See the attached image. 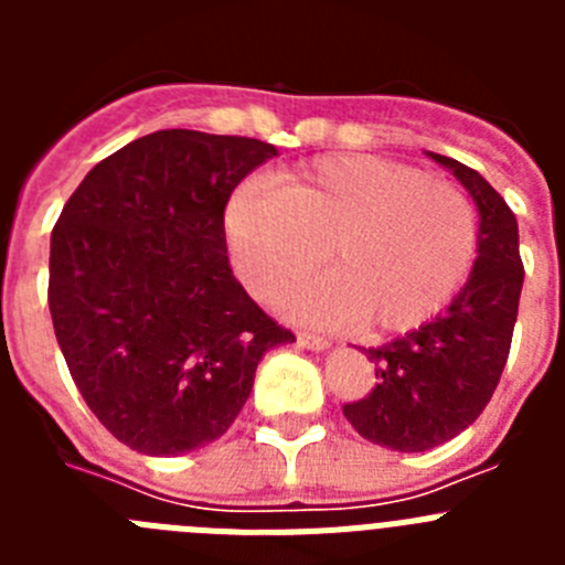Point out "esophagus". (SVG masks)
I'll return each instance as SVG.
<instances>
[{"mask_svg": "<svg viewBox=\"0 0 565 565\" xmlns=\"http://www.w3.org/2000/svg\"><path fill=\"white\" fill-rule=\"evenodd\" d=\"M297 344H302V348H308V351H328V348H331V342H328L326 337H317V333H306V331L297 333Z\"/></svg>", "mask_w": 565, "mask_h": 565, "instance_id": "obj_1", "label": "esophagus"}]
</instances>
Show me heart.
Returning a JSON list of instances; mask_svg holds the SVG:
<instances>
[{
  "mask_svg": "<svg viewBox=\"0 0 565 565\" xmlns=\"http://www.w3.org/2000/svg\"><path fill=\"white\" fill-rule=\"evenodd\" d=\"M248 291L274 299L328 259L333 274L282 299L291 317L371 337L436 317L467 279L478 214L450 181L376 154H328L279 174V192L246 183L223 212Z\"/></svg>",
  "mask_w": 565,
  "mask_h": 565,
  "instance_id": "1",
  "label": "heart"
}]
</instances>
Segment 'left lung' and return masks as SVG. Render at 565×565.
<instances>
[{
  "label": "left lung",
  "instance_id": "obj_1",
  "mask_svg": "<svg viewBox=\"0 0 565 565\" xmlns=\"http://www.w3.org/2000/svg\"><path fill=\"white\" fill-rule=\"evenodd\" d=\"M458 178L478 209V257L469 279L436 319L367 348L376 382L344 418L367 441L396 452H424L463 433L501 382L523 288L518 221L476 169L427 152Z\"/></svg>",
  "mask_w": 565,
  "mask_h": 565
}]
</instances>
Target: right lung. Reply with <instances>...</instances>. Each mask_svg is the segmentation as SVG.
<instances>
[{
  "instance_id": "add662e5",
  "label": "right lung",
  "mask_w": 565,
  "mask_h": 565,
  "mask_svg": "<svg viewBox=\"0 0 565 565\" xmlns=\"http://www.w3.org/2000/svg\"><path fill=\"white\" fill-rule=\"evenodd\" d=\"M277 147L158 129L70 194L50 237L47 302L87 407L129 450L172 458L232 427L259 359L294 333L234 279L223 212Z\"/></svg>"
}]
</instances>
